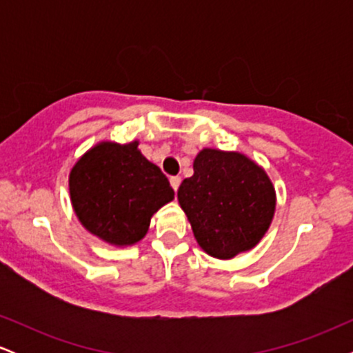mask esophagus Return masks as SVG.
Listing matches in <instances>:
<instances>
[{"instance_id":"34e87169","label":"esophagus","mask_w":353,"mask_h":353,"mask_svg":"<svg viewBox=\"0 0 353 353\" xmlns=\"http://www.w3.org/2000/svg\"><path fill=\"white\" fill-rule=\"evenodd\" d=\"M171 185H172V189H174V190L179 189V185H181V177H179V176H174V177H171Z\"/></svg>"}]
</instances>
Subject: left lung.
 <instances>
[{
  "instance_id": "1",
  "label": "left lung",
  "mask_w": 353,
  "mask_h": 353,
  "mask_svg": "<svg viewBox=\"0 0 353 353\" xmlns=\"http://www.w3.org/2000/svg\"><path fill=\"white\" fill-rule=\"evenodd\" d=\"M177 201L197 244L210 257L234 259L254 249L275 212V188L264 168L245 154L204 148Z\"/></svg>"
}]
</instances>
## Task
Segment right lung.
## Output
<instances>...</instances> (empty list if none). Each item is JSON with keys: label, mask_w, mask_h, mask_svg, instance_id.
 <instances>
[{"label": "right lung", "mask_w": 353, "mask_h": 353, "mask_svg": "<svg viewBox=\"0 0 353 353\" xmlns=\"http://www.w3.org/2000/svg\"><path fill=\"white\" fill-rule=\"evenodd\" d=\"M139 141H101L70 171V197L81 225L114 247L143 241L154 214L174 199L168 177L139 151Z\"/></svg>", "instance_id": "obj_1"}]
</instances>
